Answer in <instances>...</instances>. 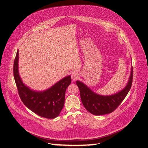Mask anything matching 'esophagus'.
<instances>
[{
	"mask_svg": "<svg viewBox=\"0 0 148 148\" xmlns=\"http://www.w3.org/2000/svg\"><path fill=\"white\" fill-rule=\"evenodd\" d=\"M79 76V74L77 73H73L71 74V78L73 81H75V79H78Z\"/></svg>",
	"mask_w": 148,
	"mask_h": 148,
	"instance_id": "1",
	"label": "esophagus"
}]
</instances>
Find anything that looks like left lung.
I'll return each mask as SVG.
<instances>
[{
	"mask_svg": "<svg viewBox=\"0 0 148 148\" xmlns=\"http://www.w3.org/2000/svg\"><path fill=\"white\" fill-rule=\"evenodd\" d=\"M132 82V67L127 84L124 88L112 95L103 96L93 92L80 81L76 84L80 90L81 101L87 111L94 115H104L113 112L127 96Z\"/></svg>",
	"mask_w": 148,
	"mask_h": 148,
	"instance_id": "8db88e82",
	"label": "left lung"
}]
</instances>
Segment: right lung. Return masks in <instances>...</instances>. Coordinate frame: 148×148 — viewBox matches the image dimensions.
Instances as JSON below:
<instances>
[{
  "instance_id": "obj_1",
  "label": "right lung",
  "mask_w": 148,
  "mask_h": 148,
  "mask_svg": "<svg viewBox=\"0 0 148 148\" xmlns=\"http://www.w3.org/2000/svg\"><path fill=\"white\" fill-rule=\"evenodd\" d=\"M18 51L14 62V77L19 96L26 107L36 114L47 119L58 117L64 107L65 92L71 83V75L43 91L31 89L22 82L18 72Z\"/></svg>"
}]
</instances>
